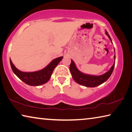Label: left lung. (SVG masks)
<instances>
[{
  "instance_id": "8db88e82",
  "label": "left lung",
  "mask_w": 132,
  "mask_h": 132,
  "mask_svg": "<svg viewBox=\"0 0 132 132\" xmlns=\"http://www.w3.org/2000/svg\"><path fill=\"white\" fill-rule=\"evenodd\" d=\"M105 34L108 37L109 39L111 40V42L112 43L111 37L106 31H105ZM113 58H114L115 60L114 63L111 66V68L109 69V71H107L105 73H104V74L100 76L90 75L82 73L81 71H80L77 68V67L76 66L75 62L73 61V60H71L70 70L71 74L72 75L73 80L77 83L82 85L83 86L87 87H95L100 86L101 84L104 83V82H105L109 79V77L111 76L112 73L113 69H114L115 67V53L114 56H113Z\"/></svg>"
}]
</instances>
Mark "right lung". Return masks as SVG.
<instances>
[{"mask_svg":"<svg viewBox=\"0 0 132 132\" xmlns=\"http://www.w3.org/2000/svg\"><path fill=\"white\" fill-rule=\"evenodd\" d=\"M63 56L52 60L45 68L40 70L33 72H24L15 68L10 59V66L13 73L26 84L33 86H38L47 82L52 76L53 71L58 63L61 62Z\"/></svg>","mask_w":132,"mask_h":132,"instance_id":"add662e5","label":"right lung"}]
</instances>
